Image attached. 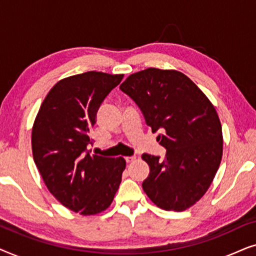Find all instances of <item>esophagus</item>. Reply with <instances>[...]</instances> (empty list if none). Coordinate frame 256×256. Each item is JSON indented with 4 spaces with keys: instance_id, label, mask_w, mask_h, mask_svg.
<instances>
[{
    "instance_id": "34e87169",
    "label": "esophagus",
    "mask_w": 256,
    "mask_h": 256,
    "mask_svg": "<svg viewBox=\"0 0 256 256\" xmlns=\"http://www.w3.org/2000/svg\"><path fill=\"white\" fill-rule=\"evenodd\" d=\"M124 160H126V162H127V163H132L136 160V157L135 156H127Z\"/></svg>"
}]
</instances>
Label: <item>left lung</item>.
<instances>
[{
  "instance_id": "1",
  "label": "left lung",
  "mask_w": 256,
  "mask_h": 256,
  "mask_svg": "<svg viewBox=\"0 0 256 256\" xmlns=\"http://www.w3.org/2000/svg\"><path fill=\"white\" fill-rule=\"evenodd\" d=\"M144 115L164 158L143 154L149 176L142 188L154 204L182 212L208 190L222 157V132L218 113L192 80L176 70L149 68L121 84Z\"/></svg>"
}]
</instances>
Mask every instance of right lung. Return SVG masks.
Masks as SVG:
<instances>
[{"instance_id":"obj_1","label":"right lung","mask_w":256,"mask_h":256,"mask_svg":"<svg viewBox=\"0 0 256 256\" xmlns=\"http://www.w3.org/2000/svg\"><path fill=\"white\" fill-rule=\"evenodd\" d=\"M124 74L90 71L56 84L34 118V160L48 190L71 211L94 216L110 208L126 160L90 155L100 104Z\"/></svg>"}]
</instances>
